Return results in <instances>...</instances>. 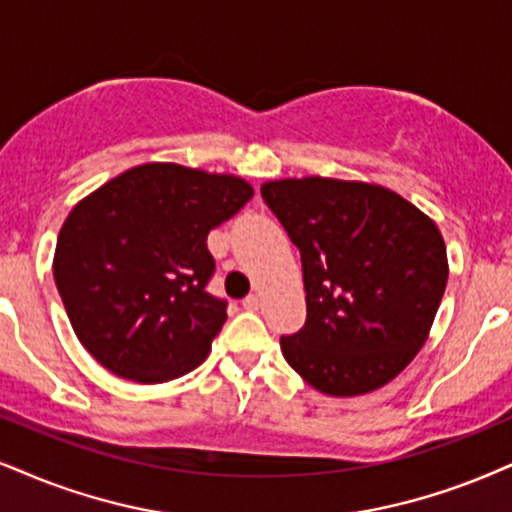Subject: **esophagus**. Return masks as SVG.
<instances>
[{
  "label": "esophagus",
  "instance_id": "esophagus-1",
  "mask_svg": "<svg viewBox=\"0 0 512 512\" xmlns=\"http://www.w3.org/2000/svg\"><path fill=\"white\" fill-rule=\"evenodd\" d=\"M242 306L246 308V311H258L261 308V296L258 294H249L246 299L242 301Z\"/></svg>",
  "mask_w": 512,
  "mask_h": 512
}]
</instances>
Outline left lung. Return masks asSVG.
<instances>
[{"mask_svg": "<svg viewBox=\"0 0 512 512\" xmlns=\"http://www.w3.org/2000/svg\"><path fill=\"white\" fill-rule=\"evenodd\" d=\"M261 197L304 268L306 323L280 339L287 363L330 396L394 380L425 344L449 280L437 225L365 182L277 180Z\"/></svg>", "mask_w": 512, "mask_h": 512, "instance_id": "1", "label": "left lung"}]
</instances>
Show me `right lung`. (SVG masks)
Returning <instances> with one entry per match:
<instances>
[{
  "mask_svg": "<svg viewBox=\"0 0 512 512\" xmlns=\"http://www.w3.org/2000/svg\"><path fill=\"white\" fill-rule=\"evenodd\" d=\"M254 189L242 178L147 163L125 170L68 213L54 282L78 339L125 380L156 384L204 363L227 320L208 292L206 246Z\"/></svg>",
  "mask_w": 512,
  "mask_h": 512,
  "instance_id": "add662e5",
  "label": "right lung"
}]
</instances>
